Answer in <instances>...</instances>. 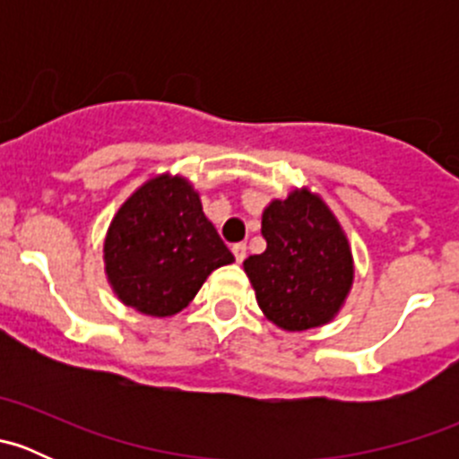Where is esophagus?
Here are the masks:
<instances>
[{
    "mask_svg": "<svg viewBox=\"0 0 459 459\" xmlns=\"http://www.w3.org/2000/svg\"><path fill=\"white\" fill-rule=\"evenodd\" d=\"M230 251H233V255H235V259H238V262H244V257H247V244H244V242L233 244V248H230Z\"/></svg>",
    "mask_w": 459,
    "mask_h": 459,
    "instance_id": "obj_1",
    "label": "esophagus"
}]
</instances>
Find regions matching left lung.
I'll return each instance as SVG.
<instances>
[{
  "label": "left lung",
  "mask_w": 459,
  "mask_h": 459,
  "mask_svg": "<svg viewBox=\"0 0 459 459\" xmlns=\"http://www.w3.org/2000/svg\"><path fill=\"white\" fill-rule=\"evenodd\" d=\"M266 251L244 259L264 316L284 331L331 322L353 284L349 239L328 206L308 191L268 204Z\"/></svg>",
  "instance_id": "8db88e82"
}]
</instances>
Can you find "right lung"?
<instances>
[{"label":"right lung","instance_id":"obj_1","mask_svg":"<svg viewBox=\"0 0 459 459\" xmlns=\"http://www.w3.org/2000/svg\"><path fill=\"white\" fill-rule=\"evenodd\" d=\"M106 275L126 307L169 317L188 307L215 268L235 262L184 178L151 179L110 221Z\"/></svg>","mask_w":459,"mask_h":459}]
</instances>
